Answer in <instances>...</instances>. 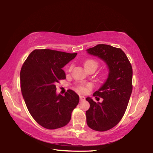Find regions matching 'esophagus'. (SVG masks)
<instances>
[{
    "label": "esophagus",
    "mask_w": 153,
    "mask_h": 153,
    "mask_svg": "<svg viewBox=\"0 0 153 153\" xmlns=\"http://www.w3.org/2000/svg\"><path fill=\"white\" fill-rule=\"evenodd\" d=\"M79 100H80V101H81V102L84 101V100H85V97H83V96H80V97H79Z\"/></svg>",
    "instance_id": "esophagus-1"
}]
</instances>
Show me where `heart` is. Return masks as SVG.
I'll use <instances>...</instances> for the list:
<instances>
[{"label":"heart","mask_w":153,"mask_h":153,"mask_svg":"<svg viewBox=\"0 0 153 153\" xmlns=\"http://www.w3.org/2000/svg\"><path fill=\"white\" fill-rule=\"evenodd\" d=\"M84 65L85 66H87V65H94L95 67H97L98 65V63L97 61H95L94 60H92V59H90V60H87L86 62H85L84 63ZM77 91L80 93H85L86 92V88L84 86H80L78 88H77Z\"/></svg>","instance_id":"b5f03b06"}]
</instances>
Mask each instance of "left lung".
<instances>
[{
	"instance_id": "8db88e82",
	"label": "left lung",
	"mask_w": 153,
	"mask_h": 153,
	"mask_svg": "<svg viewBox=\"0 0 153 153\" xmlns=\"http://www.w3.org/2000/svg\"><path fill=\"white\" fill-rule=\"evenodd\" d=\"M87 52L101 59L109 69L106 82L93 94L97 99L102 98V102L86 99L90 105L86 112L87 125L96 131H107L117 125L126 112L132 92V67L121 48L101 44Z\"/></svg>"
}]
</instances>
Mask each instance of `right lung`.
<instances>
[{"mask_svg":"<svg viewBox=\"0 0 153 153\" xmlns=\"http://www.w3.org/2000/svg\"><path fill=\"white\" fill-rule=\"evenodd\" d=\"M77 53L51 49H36L27 56L20 72L21 90L32 117L48 129L66 126L79 101V96L67 90L65 96L56 94V84L66 78L62 68Z\"/></svg>","mask_w":153,"mask_h":153,"instance_id":"obj_1","label":"right lung"}]
</instances>
